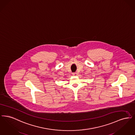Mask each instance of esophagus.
<instances>
[{
    "mask_svg": "<svg viewBox=\"0 0 135 135\" xmlns=\"http://www.w3.org/2000/svg\"><path fill=\"white\" fill-rule=\"evenodd\" d=\"M77 73H76V72H74V73H72V75H73V76H77Z\"/></svg>",
    "mask_w": 135,
    "mask_h": 135,
    "instance_id": "obj_1",
    "label": "esophagus"
}]
</instances>
